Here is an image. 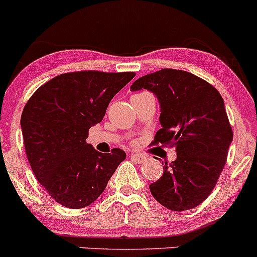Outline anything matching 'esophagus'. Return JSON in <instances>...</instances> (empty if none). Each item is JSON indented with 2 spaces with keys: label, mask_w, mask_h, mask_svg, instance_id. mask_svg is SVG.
<instances>
[{
  "label": "esophagus",
  "mask_w": 257,
  "mask_h": 257,
  "mask_svg": "<svg viewBox=\"0 0 257 257\" xmlns=\"http://www.w3.org/2000/svg\"><path fill=\"white\" fill-rule=\"evenodd\" d=\"M131 158L133 159L134 162H137V163H143V162L146 161V156H143V154H139V153H132Z\"/></svg>",
  "instance_id": "obj_1"
}]
</instances>
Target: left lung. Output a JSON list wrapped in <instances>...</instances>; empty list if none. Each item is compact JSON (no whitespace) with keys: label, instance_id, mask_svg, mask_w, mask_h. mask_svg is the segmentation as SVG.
Masks as SVG:
<instances>
[{"label":"left lung","instance_id":"8db88e82","mask_svg":"<svg viewBox=\"0 0 257 257\" xmlns=\"http://www.w3.org/2000/svg\"><path fill=\"white\" fill-rule=\"evenodd\" d=\"M147 89L161 104L162 128L153 146L174 147L177 159L149 186L172 211L197 207L215 188L227 161L232 128L221 94L203 79L183 70L162 69L137 79L131 90Z\"/></svg>","mask_w":257,"mask_h":257}]
</instances>
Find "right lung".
I'll return each mask as SVG.
<instances>
[{
    "mask_svg": "<svg viewBox=\"0 0 257 257\" xmlns=\"http://www.w3.org/2000/svg\"><path fill=\"white\" fill-rule=\"evenodd\" d=\"M136 74L84 70L57 75L40 86L21 115L25 151L50 196L68 208H84L105 189L125 152L100 153L86 143L111 99Z\"/></svg>",
    "mask_w": 257,
    "mask_h": 257,
    "instance_id": "add662e5",
    "label": "right lung"
}]
</instances>
